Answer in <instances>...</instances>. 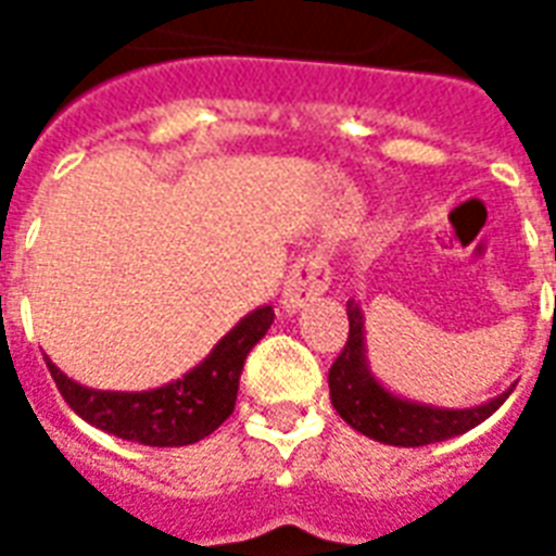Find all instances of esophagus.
Here are the masks:
<instances>
[{"instance_id": "34e87169", "label": "esophagus", "mask_w": 556, "mask_h": 556, "mask_svg": "<svg viewBox=\"0 0 556 556\" xmlns=\"http://www.w3.org/2000/svg\"><path fill=\"white\" fill-rule=\"evenodd\" d=\"M333 282V270L327 265L321 253L301 255L294 267H291L289 279H286V291H282V309L298 313L301 306L315 301L318 294H325Z\"/></svg>"}]
</instances>
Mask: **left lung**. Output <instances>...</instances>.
<instances>
[{"label":"left lung","mask_w":556,"mask_h":556,"mask_svg":"<svg viewBox=\"0 0 556 556\" xmlns=\"http://www.w3.org/2000/svg\"><path fill=\"white\" fill-rule=\"evenodd\" d=\"M330 402L351 429L366 438L390 443V446H426V443L446 441L462 431H470L482 419H489L501 408L509 393L491 399L479 408L441 410L414 405L405 399L387 393L366 369L363 357V315L361 306L349 303V342L327 372Z\"/></svg>","instance_id":"8db88e82"}]
</instances>
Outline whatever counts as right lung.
<instances>
[{"instance_id":"add662e5","label":"right lung","mask_w":556,"mask_h":556,"mask_svg":"<svg viewBox=\"0 0 556 556\" xmlns=\"http://www.w3.org/2000/svg\"><path fill=\"white\" fill-rule=\"evenodd\" d=\"M270 325L274 309H255L219 339V345L202 366L184 375L181 381H172L148 393H101L74 384L50 361L47 369L53 375L62 399L91 426L146 446H187L207 438L231 417L243 361Z\"/></svg>"}]
</instances>
